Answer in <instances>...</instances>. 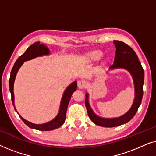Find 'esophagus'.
Wrapping results in <instances>:
<instances>
[{
  "label": "esophagus",
  "mask_w": 156,
  "mask_h": 156,
  "mask_svg": "<svg viewBox=\"0 0 156 156\" xmlns=\"http://www.w3.org/2000/svg\"><path fill=\"white\" fill-rule=\"evenodd\" d=\"M87 86V83L86 81H84V80H82V81H80L78 83V87L80 89H85Z\"/></svg>",
  "instance_id": "obj_1"
}]
</instances>
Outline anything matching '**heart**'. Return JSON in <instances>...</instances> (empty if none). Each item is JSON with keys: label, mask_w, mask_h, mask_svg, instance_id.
<instances>
[{"label": "heart", "mask_w": 156, "mask_h": 156, "mask_svg": "<svg viewBox=\"0 0 156 156\" xmlns=\"http://www.w3.org/2000/svg\"><path fill=\"white\" fill-rule=\"evenodd\" d=\"M102 56V53L100 51H94L89 55V60L90 61H96L101 58Z\"/></svg>", "instance_id": "1"}]
</instances>
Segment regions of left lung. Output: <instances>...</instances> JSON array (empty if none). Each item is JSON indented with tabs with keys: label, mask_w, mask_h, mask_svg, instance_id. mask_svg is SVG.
I'll return each instance as SVG.
<instances>
[{
	"label": "left lung",
	"mask_w": 156,
	"mask_h": 156,
	"mask_svg": "<svg viewBox=\"0 0 156 156\" xmlns=\"http://www.w3.org/2000/svg\"><path fill=\"white\" fill-rule=\"evenodd\" d=\"M114 43L116 48V55L114 57V65L111 66L110 69L124 68L131 72L135 84V99L131 108L123 116L116 119H103L97 116L92 112L89 106L88 94H87L85 106L87 108L89 119L95 124L103 127H115L129 122L137 112L138 108L141 103L144 94L143 85L144 82V71L141 64L138 60L137 55L131 47L124 42L114 40Z\"/></svg>",
	"instance_id": "1"
}]
</instances>
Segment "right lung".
<instances>
[{
	"instance_id": "right-lung-1",
	"label": "right lung",
	"mask_w": 156,
	"mask_h": 156,
	"mask_svg": "<svg viewBox=\"0 0 156 156\" xmlns=\"http://www.w3.org/2000/svg\"><path fill=\"white\" fill-rule=\"evenodd\" d=\"M50 51L48 48H47L42 44H40V42H35L33 44H31L28 48L27 49L26 51L17 59L16 63L14 64L13 67H12V71L10 72V76L9 80V87H10V91L11 94V99L12 104L14 106V93H13V84L15 78H16V74L18 72L19 68L23 65V62L30 60V59L35 58L36 57L42 56V55H48ZM76 82H74L70 84L69 87L66 89V90L64 93L63 97L62 99L61 104H60V109L58 115L56 118H55L52 121L50 122L44 123V124H34L29 121L25 120L24 119L20 117L22 119L23 122L26 124L27 126L33 129L39 130V131H51V130L56 129L57 128L60 127L62 125L65 123V118H66V113H67V109L68 104L71 99L72 94L74 91H76ZM15 110L16 111V108L14 107ZM17 112V111H16Z\"/></svg>"
}]
</instances>
